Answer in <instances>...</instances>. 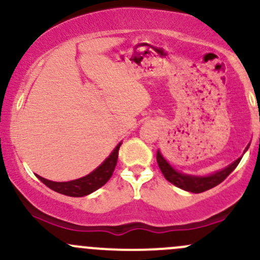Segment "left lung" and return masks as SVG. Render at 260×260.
I'll list each match as a JSON object with an SVG mask.
<instances>
[{"mask_svg": "<svg viewBox=\"0 0 260 260\" xmlns=\"http://www.w3.org/2000/svg\"><path fill=\"white\" fill-rule=\"evenodd\" d=\"M249 146L250 145L246 146L245 151L249 148ZM240 159H242V157H239L237 161L230 164L229 166L225 167V169L215 172V174L208 175V176H193V175H186L177 171V170H175L174 167L165 159V157L162 156L161 152L157 151V164H158V167L159 170H161L162 174H164L165 179L169 181V182L174 183L177 187L182 188V190L195 193H200L206 190H210V188L219 185L220 182H222V181L226 179V177L234 171L235 167L239 165Z\"/></svg>", "mask_w": 260, "mask_h": 260, "instance_id": "1", "label": "left lung"}]
</instances>
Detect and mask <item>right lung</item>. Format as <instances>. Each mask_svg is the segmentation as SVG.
<instances>
[{"label":"right lung","instance_id":"add662e5","mask_svg":"<svg viewBox=\"0 0 260 260\" xmlns=\"http://www.w3.org/2000/svg\"><path fill=\"white\" fill-rule=\"evenodd\" d=\"M122 143H118L117 147L112 151V153L104 159L103 164L101 166L96 167L93 172H90L86 176L80 177V179L73 180V181H67V182H55V181H50L44 179V177L38 176V179L43 183H45L48 187L51 190L56 191V192L62 193V195L72 196V198H81V196H86L89 193L94 192L95 190H98L99 187H102L103 185H106L108 182V180L111 179L113 171L115 169V165H117L118 159V151H119V147Z\"/></svg>","mask_w":260,"mask_h":260}]
</instances>
